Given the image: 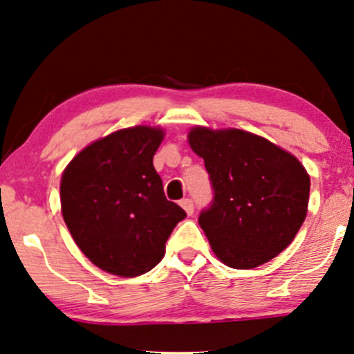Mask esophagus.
Instances as JSON below:
<instances>
[{"label":"esophagus","instance_id":"obj_1","mask_svg":"<svg viewBox=\"0 0 354 354\" xmlns=\"http://www.w3.org/2000/svg\"><path fill=\"white\" fill-rule=\"evenodd\" d=\"M181 207L183 209L186 211V214L188 216H191L194 212V203H193V199H189V198H186V199H181Z\"/></svg>","mask_w":354,"mask_h":354}]
</instances>
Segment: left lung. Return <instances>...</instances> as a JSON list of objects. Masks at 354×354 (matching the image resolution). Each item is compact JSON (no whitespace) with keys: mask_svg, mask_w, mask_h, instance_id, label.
I'll use <instances>...</instances> for the list:
<instances>
[{"mask_svg":"<svg viewBox=\"0 0 354 354\" xmlns=\"http://www.w3.org/2000/svg\"><path fill=\"white\" fill-rule=\"evenodd\" d=\"M214 191L198 223L219 261L254 269L297 236L308 207L310 176L295 156L262 136L194 127L188 135Z\"/></svg>","mask_w":354,"mask_h":354,"instance_id":"left-lung-1","label":"left lung"}]
</instances>
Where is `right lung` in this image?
Listing matches in <instances>:
<instances>
[{"label": "right lung", "instance_id": "add662e5", "mask_svg": "<svg viewBox=\"0 0 354 354\" xmlns=\"http://www.w3.org/2000/svg\"><path fill=\"white\" fill-rule=\"evenodd\" d=\"M163 130L133 127L84 148L64 169L62 218L92 263L118 277L151 270L186 212L153 166Z\"/></svg>", "mask_w": 354, "mask_h": 354}]
</instances>
